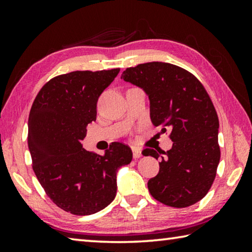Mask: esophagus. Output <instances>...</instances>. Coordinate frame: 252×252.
I'll use <instances>...</instances> for the list:
<instances>
[{"mask_svg": "<svg viewBox=\"0 0 252 252\" xmlns=\"http://www.w3.org/2000/svg\"><path fill=\"white\" fill-rule=\"evenodd\" d=\"M132 153H133V158L134 159H139L142 157V153L140 149H138V148H132Z\"/></svg>", "mask_w": 252, "mask_h": 252, "instance_id": "1", "label": "esophagus"}]
</instances>
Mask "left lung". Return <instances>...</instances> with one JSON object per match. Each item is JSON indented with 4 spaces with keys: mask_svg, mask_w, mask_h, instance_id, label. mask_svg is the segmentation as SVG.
Here are the masks:
<instances>
[{
    "mask_svg": "<svg viewBox=\"0 0 252 252\" xmlns=\"http://www.w3.org/2000/svg\"><path fill=\"white\" fill-rule=\"evenodd\" d=\"M123 81L140 87L150 101V118L161 132L170 129L168 151L145 149L143 155L160 158L159 173L149 179L153 197L173 207L201 201L217 176L220 162L219 118L202 83L186 69L153 62L130 67Z\"/></svg>",
    "mask_w": 252,
    "mask_h": 252,
    "instance_id": "8db88e82",
    "label": "left lung"
}]
</instances>
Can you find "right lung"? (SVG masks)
<instances>
[{"label": "right lung", "mask_w": 252, "mask_h": 252, "mask_svg": "<svg viewBox=\"0 0 252 252\" xmlns=\"http://www.w3.org/2000/svg\"><path fill=\"white\" fill-rule=\"evenodd\" d=\"M120 68L76 70L56 76L35 96L28 146L39 183L56 205L75 215L98 212L117 195V171L132 160L130 147L113 142L103 156L83 148L86 126L96 120L99 95Z\"/></svg>", "instance_id": "obj_1"}]
</instances>
